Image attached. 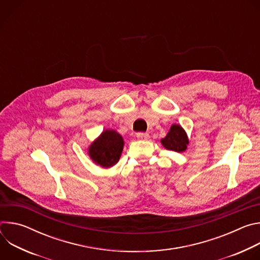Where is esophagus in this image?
I'll return each mask as SVG.
<instances>
[{
    "label": "esophagus",
    "mask_w": 260,
    "mask_h": 260,
    "mask_svg": "<svg viewBox=\"0 0 260 260\" xmlns=\"http://www.w3.org/2000/svg\"><path fill=\"white\" fill-rule=\"evenodd\" d=\"M137 138L140 139V140H147L148 138H149V135H148L147 133H137Z\"/></svg>",
    "instance_id": "34e87169"
}]
</instances>
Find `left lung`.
Instances as JSON below:
<instances>
[{
  "label": "left lung",
  "mask_w": 260,
  "mask_h": 260,
  "mask_svg": "<svg viewBox=\"0 0 260 260\" xmlns=\"http://www.w3.org/2000/svg\"><path fill=\"white\" fill-rule=\"evenodd\" d=\"M161 143L168 150L175 152H183L186 150L188 139L184 129L180 125H172L169 134L161 140Z\"/></svg>",
  "instance_id": "left-lung-1"
}]
</instances>
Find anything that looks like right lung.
Instances as JSON below:
<instances>
[{
	"label": "right lung",
	"mask_w": 260,
	"mask_h": 260,
	"mask_svg": "<svg viewBox=\"0 0 260 260\" xmlns=\"http://www.w3.org/2000/svg\"><path fill=\"white\" fill-rule=\"evenodd\" d=\"M122 149V137L115 131H105L89 147V155L95 164L109 168L118 161Z\"/></svg>",
	"instance_id": "obj_1"
}]
</instances>
